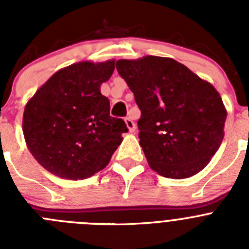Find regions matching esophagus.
I'll list each match as a JSON object with an SVG mask.
<instances>
[{"instance_id": "esophagus-1", "label": "esophagus", "mask_w": 249, "mask_h": 249, "mask_svg": "<svg viewBox=\"0 0 249 249\" xmlns=\"http://www.w3.org/2000/svg\"><path fill=\"white\" fill-rule=\"evenodd\" d=\"M124 122H126V126H127V128H128L129 132H135V129H136V123L133 122V121H132L131 118L127 117L126 120H124Z\"/></svg>"}]
</instances>
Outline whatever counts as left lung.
Here are the masks:
<instances>
[{
  "label": "left lung",
  "mask_w": 249,
  "mask_h": 249,
  "mask_svg": "<svg viewBox=\"0 0 249 249\" xmlns=\"http://www.w3.org/2000/svg\"><path fill=\"white\" fill-rule=\"evenodd\" d=\"M117 71L141 109L140 144L149 167L173 179L201 172L224 137L218 91L169 57L118 59Z\"/></svg>",
  "instance_id": "8db88e82"
}]
</instances>
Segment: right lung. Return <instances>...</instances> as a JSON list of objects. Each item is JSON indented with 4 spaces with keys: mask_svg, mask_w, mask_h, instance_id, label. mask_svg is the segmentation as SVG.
Returning a JSON list of instances; mask_svg holds the SVG:
<instances>
[{
    "mask_svg": "<svg viewBox=\"0 0 249 249\" xmlns=\"http://www.w3.org/2000/svg\"><path fill=\"white\" fill-rule=\"evenodd\" d=\"M113 71L114 59L73 63L52 74L26 103V144L48 172L76 181L109 163L128 131L109 116V101L101 93Z\"/></svg>",
    "mask_w": 249,
    "mask_h": 249,
    "instance_id": "right-lung-1",
    "label": "right lung"
}]
</instances>
